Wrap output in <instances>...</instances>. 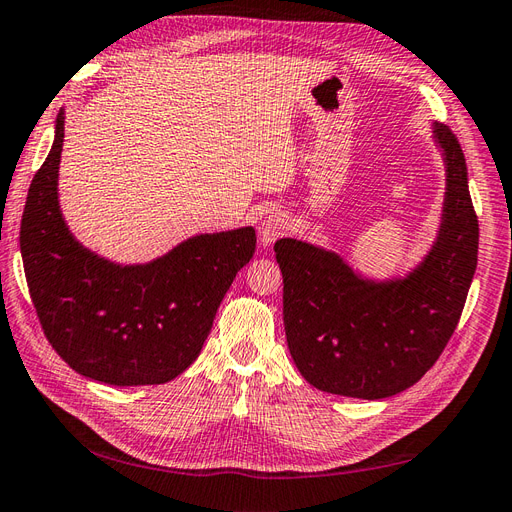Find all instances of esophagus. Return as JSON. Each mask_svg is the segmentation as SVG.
I'll return each mask as SVG.
<instances>
[{"instance_id": "obj_1", "label": "esophagus", "mask_w": 512, "mask_h": 512, "mask_svg": "<svg viewBox=\"0 0 512 512\" xmlns=\"http://www.w3.org/2000/svg\"><path fill=\"white\" fill-rule=\"evenodd\" d=\"M290 230V222L284 213H271L267 220H262L260 228H258V237L262 245H271L273 241H277L280 237H284L286 232Z\"/></svg>"}]
</instances>
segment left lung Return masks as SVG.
<instances>
[{"mask_svg":"<svg viewBox=\"0 0 512 512\" xmlns=\"http://www.w3.org/2000/svg\"><path fill=\"white\" fill-rule=\"evenodd\" d=\"M446 162L440 235L406 280H361L333 252L297 239L275 243L284 277V329L292 361L320 391L384 399L410 389L455 333L476 271L478 218L453 130L436 123Z\"/></svg>","mask_w":512,"mask_h":512,"instance_id":"obj_1","label":"left lung"}]
</instances>
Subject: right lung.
Here are the masks:
<instances>
[{"label":"right lung","mask_w":512,"mask_h":512,"mask_svg":"<svg viewBox=\"0 0 512 512\" xmlns=\"http://www.w3.org/2000/svg\"><path fill=\"white\" fill-rule=\"evenodd\" d=\"M64 123L59 113L21 220L23 267L42 331L81 376L115 386L164 384L196 361L226 290L254 256L256 230L198 235L136 267L85 250L57 200Z\"/></svg>","instance_id":"add662e5"}]
</instances>
